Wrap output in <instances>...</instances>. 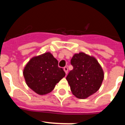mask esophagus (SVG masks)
<instances>
[{
  "mask_svg": "<svg viewBox=\"0 0 125 125\" xmlns=\"http://www.w3.org/2000/svg\"><path fill=\"white\" fill-rule=\"evenodd\" d=\"M64 72H65V73L66 74H68V68H67V67H64Z\"/></svg>",
  "mask_w": 125,
  "mask_h": 125,
  "instance_id": "34e87169",
  "label": "esophagus"
}]
</instances>
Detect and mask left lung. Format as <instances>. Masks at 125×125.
<instances>
[{
	"mask_svg": "<svg viewBox=\"0 0 125 125\" xmlns=\"http://www.w3.org/2000/svg\"><path fill=\"white\" fill-rule=\"evenodd\" d=\"M73 69L66 77L71 91L76 98L86 99L95 93L101 86L104 72L95 57L81 52L71 60Z\"/></svg>",
	"mask_w": 125,
	"mask_h": 125,
	"instance_id": "8db88e82",
	"label": "left lung"
}]
</instances>
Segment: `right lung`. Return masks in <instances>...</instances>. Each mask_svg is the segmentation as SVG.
Instances as JSON below:
<instances>
[{"label": "right lung", "instance_id": "1", "mask_svg": "<svg viewBox=\"0 0 125 125\" xmlns=\"http://www.w3.org/2000/svg\"><path fill=\"white\" fill-rule=\"evenodd\" d=\"M29 88L39 95L51 92L66 73L58 67V61L49 52L34 56L29 61L23 71Z\"/></svg>", "mask_w": 125, "mask_h": 125}]
</instances>
